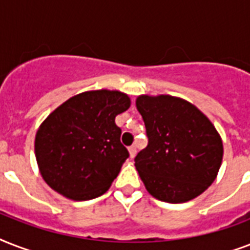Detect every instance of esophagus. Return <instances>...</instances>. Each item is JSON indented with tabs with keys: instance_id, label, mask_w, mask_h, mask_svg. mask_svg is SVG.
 I'll return each instance as SVG.
<instances>
[{
	"instance_id": "esophagus-1",
	"label": "esophagus",
	"mask_w": 250,
	"mask_h": 250,
	"mask_svg": "<svg viewBox=\"0 0 250 250\" xmlns=\"http://www.w3.org/2000/svg\"><path fill=\"white\" fill-rule=\"evenodd\" d=\"M128 152H129V157H131V158H133V157L136 156V146H129L128 148Z\"/></svg>"
}]
</instances>
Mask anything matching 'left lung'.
I'll use <instances>...</instances> for the list:
<instances>
[{
	"label": "left lung",
	"mask_w": 250,
	"mask_h": 250,
	"mask_svg": "<svg viewBox=\"0 0 250 250\" xmlns=\"http://www.w3.org/2000/svg\"><path fill=\"white\" fill-rule=\"evenodd\" d=\"M136 107L144 119L148 146L135 166L153 197L170 204L193 200L215 180L223 144L209 118L183 98L143 94Z\"/></svg>",
	"instance_id": "obj_1"
}]
</instances>
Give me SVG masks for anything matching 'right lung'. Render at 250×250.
I'll return each mask as SVG.
<instances>
[{
	"instance_id": "add662e5",
	"label": "right lung",
	"mask_w": 250,
	"mask_h": 250,
	"mask_svg": "<svg viewBox=\"0 0 250 250\" xmlns=\"http://www.w3.org/2000/svg\"><path fill=\"white\" fill-rule=\"evenodd\" d=\"M131 105L119 90H89L68 98L37 129L35 154L52 189L75 201L101 196L117 178L128 150L115 117Z\"/></svg>"
}]
</instances>
